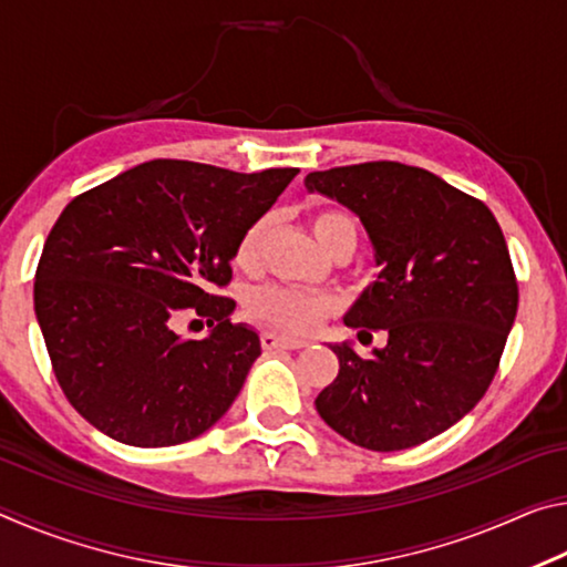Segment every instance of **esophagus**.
<instances>
[{"mask_svg": "<svg viewBox=\"0 0 567 567\" xmlns=\"http://www.w3.org/2000/svg\"><path fill=\"white\" fill-rule=\"evenodd\" d=\"M260 342L265 350H302V348H307L305 340L285 338V334H275V332H262Z\"/></svg>", "mask_w": 567, "mask_h": 567, "instance_id": "obj_1", "label": "esophagus"}]
</instances>
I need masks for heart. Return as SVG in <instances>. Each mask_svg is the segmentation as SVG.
<instances>
[{
  "mask_svg": "<svg viewBox=\"0 0 567 567\" xmlns=\"http://www.w3.org/2000/svg\"><path fill=\"white\" fill-rule=\"evenodd\" d=\"M310 227L322 249L332 257L352 255L358 247V227L342 209L322 207L310 213ZM270 233V219L257 217L249 225L235 247V265L243 272H255L260 267L262 245ZM247 318L287 334H307L320 328L324 318L334 312V300L328 295L302 292L282 285H265L247 295L245 300Z\"/></svg>",
  "mask_w": 567,
  "mask_h": 567,
  "instance_id": "1",
  "label": "heart"
}]
</instances>
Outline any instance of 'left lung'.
<instances>
[{"mask_svg":"<svg viewBox=\"0 0 567 567\" xmlns=\"http://www.w3.org/2000/svg\"><path fill=\"white\" fill-rule=\"evenodd\" d=\"M362 219L382 267L344 324L388 348L362 360L332 344L340 372L315 405L350 443L395 453L445 433L491 388L517 312V280L491 209L445 179L400 162L310 172Z\"/></svg>","mask_w":567,"mask_h":567,"instance_id":"1","label":"left lung"}]
</instances>
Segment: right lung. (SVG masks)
Wrapping results in <instances>:
<instances>
[{"instance_id": "right-lung-1", "label": "right lung", "mask_w": 567, "mask_h": 567, "mask_svg": "<svg viewBox=\"0 0 567 567\" xmlns=\"http://www.w3.org/2000/svg\"><path fill=\"white\" fill-rule=\"evenodd\" d=\"M297 167L243 172L152 159L76 195L47 237L34 312L54 378L112 440L167 447L203 435L233 405L260 338L229 322V260ZM205 319V341L179 339Z\"/></svg>"}]
</instances>
